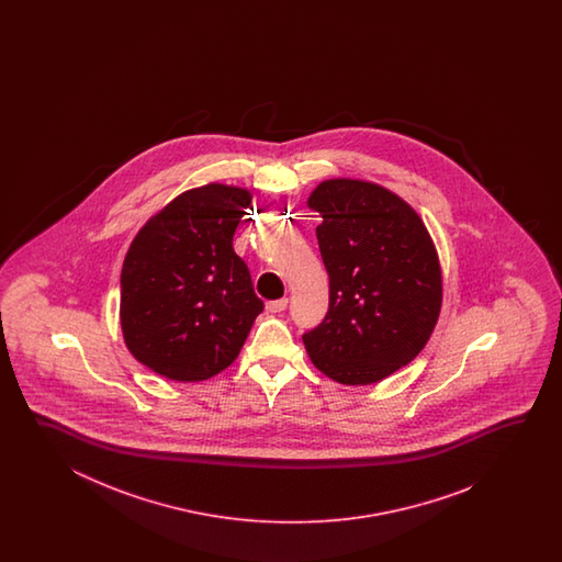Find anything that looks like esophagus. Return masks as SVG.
<instances>
[{
	"label": "esophagus",
	"mask_w": 562,
	"mask_h": 562,
	"mask_svg": "<svg viewBox=\"0 0 562 562\" xmlns=\"http://www.w3.org/2000/svg\"><path fill=\"white\" fill-rule=\"evenodd\" d=\"M286 303H289V299H276V301H267V311H271V313H279V311L286 310Z\"/></svg>",
	"instance_id": "34e87169"
}]
</instances>
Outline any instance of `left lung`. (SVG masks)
I'll return each mask as SVG.
<instances>
[{
  "mask_svg": "<svg viewBox=\"0 0 562 562\" xmlns=\"http://www.w3.org/2000/svg\"><path fill=\"white\" fill-rule=\"evenodd\" d=\"M307 206L323 218L329 311L305 349L334 382H382L416 359L440 317L436 245L412 204L370 180H322Z\"/></svg>",
  "mask_w": 562,
  "mask_h": 562,
  "instance_id": "8db88e82",
  "label": "left lung"
}]
</instances>
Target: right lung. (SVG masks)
<instances>
[{
	"mask_svg": "<svg viewBox=\"0 0 562 562\" xmlns=\"http://www.w3.org/2000/svg\"><path fill=\"white\" fill-rule=\"evenodd\" d=\"M247 189L209 182L180 192L132 239L120 276V327L136 361L175 382L227 370L263 301L233 249Z\"/></svg>",
	"mask_w": 562,
	"mask_h": 562,
	"instance_id": "obj_1",
	"label": "right lung"
}]
</instances>
